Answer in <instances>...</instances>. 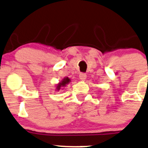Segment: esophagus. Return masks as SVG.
Returning a JSON list of instances; mask_svg holds the SVG:
<instances>
[{"instance_id": "esophagus-1", "label": "esophagus", "mask_w": 148, "mask_h": 148, "mask_svg": "<svg viewBox=\"0 0 148 148\" xmlns=\"http://www.w3.org/2000/svg\"><path fill=\"white\" fill-rule=\"evenodd\" d=\"M79 79H80L81 81H84L86 79V74H84V73H81L79 74Z\"/></svg>"}]
</instances>
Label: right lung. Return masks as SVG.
<instances>
[{
    "label": "right lung",
    "instance_id": "obj_1",
    "mask_svg": "<svg viewBox=\"0 0 148 148\" xmlns=\"http://www.w3.org/2000/svg\"><path fill=\"white\" fill-rule=\"evenodd\" d=\"M70 82H71V80H70V79H69V78L64 77V79H63L60 82L58 83V84H57L56 90H57V91H58V90H60V89H62V88L66 87V85H67V84H69V83Z\"/></svg>",
    "mask_w": 148,
    "mask_h": 148
}]
</instances>
